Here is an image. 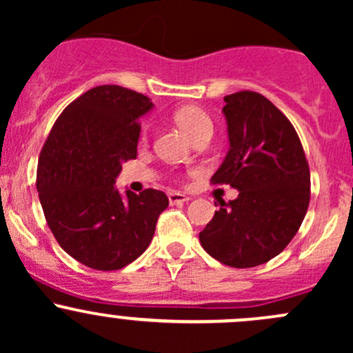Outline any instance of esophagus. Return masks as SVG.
<instances>
[{"instance_id":"esophagus-1","label":"esophagus","mask_w":353,"mask_h":353,"mask_svg":"<svg viewBox=\"0 0 353 353\" xmlns=\"http://www.w3.org/2000/svg\"><path fill=\"white\" fill-rule=\"evenodd\" d=\"M190 199L184 193H179V191H170L169 193V203L170 205H179V203H184Z\"/></svg>"}]
</instances>
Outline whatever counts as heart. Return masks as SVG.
<instances>
[{"mask_svg": "<svg viewBox=\"0 0 353 353\" xmlns=\"http://www.w3.org/2000/svg\"><path fill=\"white\" fill-rule=\"evenodd\" d=\"M174 121L183 131H186L191 138L205 130H212V119L198 105H183L174 112Z\"/></svg>", "mask_w": 353, "mask_h": 353, "instance_id": "obj_1", "label": "heart"}]
</instances>
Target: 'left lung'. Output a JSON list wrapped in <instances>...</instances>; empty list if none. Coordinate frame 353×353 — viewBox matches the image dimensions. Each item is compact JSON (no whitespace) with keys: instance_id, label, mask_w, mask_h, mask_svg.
<instances>
[{"instance_id":"obj_1","label":"left lung","mask_w":353,"mask_h":353,"mask_svg":"<svg viewBox=\"0 0 353 353\" xmlns=\"http://www.w3.org/2000/svg\"><path fill=\"white\" fill-rule=\"evenodd\" d=\"M230 148L212 184H230L225 203L199 232L203 249L234 268L275 258L294 239L311 198V174L297 131L258 92L223 97Z\"/></svg>"}]
</instances>
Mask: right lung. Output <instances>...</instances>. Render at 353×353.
Returning a JSON list of instances; mask_svg holds the SVG:
<instances>
[{
	"label": "right lung",
	"instance_id": "add662e5",
	"mask_svg": "<svg viewBox=\"0 0 353 353\" xmlns=\"http://www.w3.org/2000/svg\"><path fill=\"white\" fill-rule=\"evenodd\" d=\"M154 108L143 94L101 85L56 119L37 165V191L52 236L88 268L112 272L138 258L169 206L163 191L119 194L121 163L137 157L140 117Z\"/></svg>",
	"mask_w": 353,
	"mask_h": 353
}]
</instances>
